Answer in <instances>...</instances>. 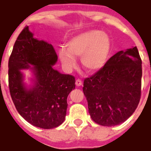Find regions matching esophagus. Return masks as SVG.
<instances>
[{
    "label": "esophagus",
    "instance_id": "esophagus-1",
    "mask_svg": "<svg viewBox=\"0 0 151 151\" xmlns=\"http://www.w3.org/2000/svg\"><path fill=\"white\" fill-rule=\"evenodd\" d=\"M82 84H83V83H82L81 79H76V86H81Z\"/></svg>",
    "mask_w": 151,
    "mask_h": 151
}]
</instances>
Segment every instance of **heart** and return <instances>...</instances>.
I'll return each mask as SVG.
<instances>
[{
  "label": "heart",
  "instance_id": "1",
  "mask_svg": "<svg viewBox=\"0 0 151 151\" xmlns=\"http://www.w3.org/2000/svg\"><path fill=\"white\" fill-rule=\"evenodd\" d=\"M67 49H60L58 57L65 69L71 72L76 66V57L88 72H99L105 66L110 52V39L106 33L89 31L71 38Z\"/></svg>",
  "mask_w": 151,
  "mask_h": 151
}]
</instances>
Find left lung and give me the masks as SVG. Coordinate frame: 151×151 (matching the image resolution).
<instances>
[{"label":"left lung","instance_id":"obj_1","mask_svg":"<svg viewBox=\"0 0 151 151\" xmlns=\"http://www.w3.org/2000/svg\"><path fill=\"white\" fill-rule=\"evenodd\" d=\"M141 79L142 60L136 46L111 57L101 70L83 81L92 120L107 127L124 122L139 105Z\"/></svg>","mask_w":151,"mask_h":151}]
</instances>
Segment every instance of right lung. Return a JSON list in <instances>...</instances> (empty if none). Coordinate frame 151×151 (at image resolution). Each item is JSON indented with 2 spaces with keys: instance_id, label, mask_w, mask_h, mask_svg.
I'll return each instance as SVG.
<instances>
[{
  "instance_id": "obj_1",
  "label": "right lung",
  "mask_w": 151,
  "mask_h": 151,
  "mask_svg": "<svg viewBox=\"0 0 151 151\" xmlns=\"http://www.w3.org/2000/svg\"><path fill=\"white\" fill-rule=\"evenodd\" d=\"M57 61L53 46L38 40L25 27L19 35L9 60L10 94L18 113L32 125L54 128L65 121L68 94L76 87L71 75L52 68ZM32 70L34 85L27 88L21 70Z\"/></svg>"
}]
</instances>
